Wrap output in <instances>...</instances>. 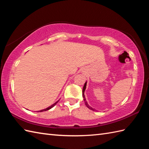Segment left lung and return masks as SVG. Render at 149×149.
<instances>
[{
	"mask_svg": "<svg viewBox=\"0 0 149 149\" xmlns=\"http://www.w3.org/2000/svg\"><path fill=\"white\" fill-rule=\"evenodd\" d=\"M86 85H87V81L85 82V85H84V88H83V91H82V95H83V97H84V101H85V105L87 106V108H88L89 109H91V110H94V109H93L92 108H91L90 106H89L88 104V103L87 102V101H86V100H85V95H84V92H85V88H86Z\"/></svg>",
	"mask_w": 149,
	"mask_h": 149,
	"instance_id": "obj_1",
	"label": "left lung"
}]
</instances>
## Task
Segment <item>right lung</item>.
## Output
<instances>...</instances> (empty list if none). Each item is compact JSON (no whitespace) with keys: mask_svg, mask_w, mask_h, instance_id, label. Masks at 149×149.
I'll list each match as a JSON object with an SVG mask.
<instances>
[{"mask_svg":"<svg viewBox=\"0 0 149 149\" xmlns=\"http://www.w3.org/2000/svg\"><path fill=\"white\" fill-rule=\"evenodd\" d=\"M58 101H57V102H55V103L54 104H52V105H51L50 106V107H48L47 108H46V109H44V110H41V111H40V112H42V111H47V110H49V109H51L52 108H53V107H54V106L56 104H57V102H58Z\"/></svg>","mask_w":149,"mask_h":149,"instance_id":"obj_1","label":"right lung"}]
</instances>
